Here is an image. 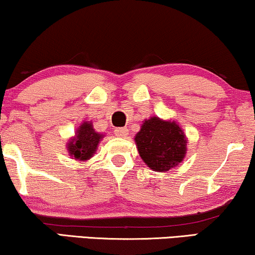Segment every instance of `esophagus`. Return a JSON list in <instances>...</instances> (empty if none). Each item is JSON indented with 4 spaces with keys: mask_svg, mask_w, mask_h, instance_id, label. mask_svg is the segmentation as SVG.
<instances>
[{
    "mask_svg": "<svg viewBox=\"0 0 255 255\" xmlns=\"http://www.w3.org/2000/svg\"><path fill=\"white\" fill-rule=\"evenodd\" d=\"M115 134H116L117 137L125 138L128 134V130L127 128H115Z\"/></svg>",
    "mask_w": 255,
    "mask_h": 255,
    "instance_id": "esophagus-1",
    "label": "esophagus"
}]
</instances>
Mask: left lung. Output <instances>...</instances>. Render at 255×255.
<instances>
[{"instance_id": "1", "label": "left lung", "mask_w": 255, "mask_h": 255, "mask_svg": "<svg viewBox=\"0 0 255 255\" xmlns=\"http://www.w3.org/2000/svg\"><path fill=\"white\" fill-rule=\"evenodd\" d=\"M134 141L142 161L154 172H168L186 156V134L175 122L159 117L145 120Z\"/></svg>"}]
</instances>
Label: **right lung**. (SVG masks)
Segmentation results:
<instances>
[{
  "instance_id": "add662e5",
  "label": "right lung",
  "mask_w": 255,
  "mask_h": 255,
  "mask_svg": "<svg viewBox=\"0 0 255 255\" xmlns=\"http://www.w3.org/2000/svg\"><path fill=\"white\" fill-rule=\"evenodd\" d=\"M102 138L103 134L94 130L93 123L83 122L76 130L74 137L69 139L67 142L69 155L72 156V159L87 161L96 152L97 146Z\"/></svg>"
}]
</instances>
